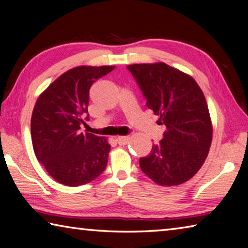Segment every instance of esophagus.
<instances>
[{
    "mask_svg": "<svg viewBox=\"0 0 248 248\" xmlns=\"http://www.w3.org/2000/svg\"><path fill=\"white\" fill-rule=\"evenodd\" d=\"M129 139H130L129 137H117L116 141L118 142V144H120V145H124V144H127V143H128V142H129Z\"/></svg>",
    "mask_w": 248,
    "mask_h": 248,
    "instance_id": "1",
    "label": "esophagus"
}]
</instances>
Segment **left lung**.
<instances>
[{
  "label": "left lung",
  "mask_w": 248,
  "mask_h": 248,
  "mask_svg": "<svg viewBox=\"0 0 248 248\" xmlns=\"http://www.w3.org/2000/svg\"><path fill=\"white\" fill-rule=\"evenodd\" d=\"M146 106L165 124L164 139L140 158L141 170L159 186H177L194 177L207 158L212 121L203 92L191 75L164 62L130 64Z\"/></svg>",
  "instance_id": "obj_1"
}]
</instances>
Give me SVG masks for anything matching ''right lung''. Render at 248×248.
<instances>
[{"instance_id": "right-lung-1", "label": "right lung", "mask_w": 248, "mask_h": 248, "mask_svg": "<svg viewBox=\"0 0 248 248\" xmlns=\"http://www.w3.org/2000/svg\"><path fill=\"white\" fill-rule=\"evenodd\" d=\"M114 65H79L50 84L33 107L31 132L33 152L58 183L78 187L91 183L107 166L110 144L106 137L81 131L90 89Z\"/></svg>"}]
</instances>
